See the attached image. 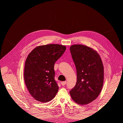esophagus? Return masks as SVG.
Here are the masks:
<instances>
[{
	"instance_id": "esophagus-1",
	"label": "esophagus",
	"mask_w": 123,
	"mask_h": 123,
	"mask_svg": "<svg viewBox=\"0 0 123 123\" xmlns=\"http://www.w3.org/2000/svg\"><path fill=\"white\" fill-rule=\"evenodd\" d=\"M66 81H62V82H61V84L62 86H65L66 84Z\"/></svg>"
}]
</instances>
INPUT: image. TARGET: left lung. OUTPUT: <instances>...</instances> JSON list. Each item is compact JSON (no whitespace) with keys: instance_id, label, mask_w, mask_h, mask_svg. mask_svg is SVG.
<instances>
[{"instance_id":"obj_1","label":"left lung","mask_w":123,"mask_h":123,"mask_svg":"<svg viewBox=\"0 0 123 123\" xmlns=\"http://www.w3.org/2000/svg\"><path fill=\"white\" fill-rule=\"evenodd\" d=\"M70 50L77 73L76 84L70 94L76 103L86 105L97 98L102 89V61L97 51L83 44L72 45Z\"/></svg>"}]
</instances>
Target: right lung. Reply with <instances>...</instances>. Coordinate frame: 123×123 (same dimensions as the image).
I'll return each instance as SVG.
<instances>
[{"label": "right lung", "instance_id": "right-lung-1", "mask_svg": "<svg viewBox=\"0 0 123 123\" xmlns=\"http://www.w3.org/2000/svg\"><path fill=\"white\" fill-rule=\"evenodd\" d=\"M66 49L61 44H49L37 47L29 54L25 62V82L37 101L48 102L57 94L59 88L54 80V65Z\"/></svg>", "mask_w": 123, "mask_h": 123}]
</instances>
